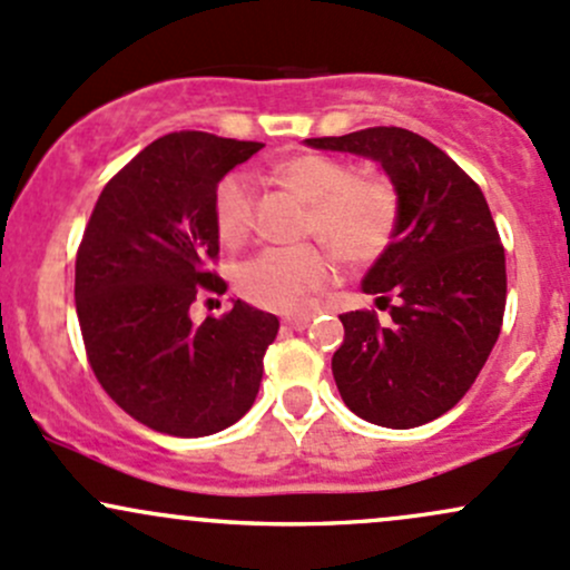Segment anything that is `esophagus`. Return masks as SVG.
<instances>
[{"label": "esophagus", "instance_id": "esophagus-1", "mask_svg": "<svg viewBox=\"0 0 570 570\" xmlns=\"http://www.w3.org/2000/svg\"><path fill=\"white\" fill-rule=\"evenodd\" d=\"M312 323V315H287L283 317V328H293V332H302V328H307Z\"/></svg>", "mask_w": 570, "mask_h": 570}]
</instances>
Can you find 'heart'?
I'll return each mask as SVG.
<instances>
[{"mask_svg": "<svg viewBox=\"0 0 570 570\" xmlns=\"http://www.w3.org/2000/svg\"><path fill=\"white\" fill-rule=\"evenodd\" d=\"M274 176L309 206L304 230L351 263L375 261L394 238L400 195L385 176L356 174L351 163L302 151L274 165ZM214 230L225 247H242L255 228V189L244 174H228L214 189ZM334 274L326 249L268 247L242 263L236 287L249 304L274 312L304 309Z\"/></svg>", "mask_w": 570, "mask_h": 570, "instance_id": "b5f03b06", "label": "heart"}]
</instances>
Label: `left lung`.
Listing matches in <instances>:
<instances>
[{
  "mask_svg": "<svg viewBox=\"0 0 570 570\" xmlns=\"http://www.w3.org/2000/svg\"><path fill=\"white\" fill-rule=\"evenodd\" d=\"M383 165L400 195V223L364 293L397 298L389 326L375 309L340 315L345 342L332 372L364 421L410 430L449 413L475 383L505 312V249L481 187L432 140L402 127L307 138Z\"/></svg>",
  "mask_w": 570,
  "mask_h": 570,
  "instance_id": "1",
  "label": "left lung"
}]
</instances>
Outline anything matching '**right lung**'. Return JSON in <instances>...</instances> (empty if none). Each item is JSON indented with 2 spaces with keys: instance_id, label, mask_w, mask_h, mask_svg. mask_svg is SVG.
<instances>
[{
  "instance_id": "right-lung-1",
  "label": "right lung",
  "mask_w": 570,
  "mask_h": 570,
  "mask_svg": "<svg viewBox=\"0 0 570 570\" xmlns=\"http://www.w3.org/2000/svg\"><path fill=\"white\" fill-rule=\"evenodd\" d=\"M258 140L181 130L157 138L102 187L76 255V312L106 394L155 432L204 438L236 424L258 396L279 321L244 302L189 321L214 272L219 179Z\"/></svg>"
}]
</instances>
